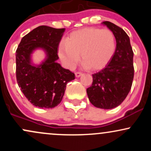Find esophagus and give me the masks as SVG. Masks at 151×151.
<instances>
[{"label": "esophagus", "instance_id": "34e87169", "mask_svg": "<svg viewBox=\"0 0 151 151\" xmlns=\"http://www.w3.org/2000/svg\"><path fill=\"white\" fill-rule=\"evenodd\" d=\"M81 75H82V73H81V72H76V73H75L76 77H81Z\"/></svg>", "mask_w": 151, "mask_h": 151}]
</instances>
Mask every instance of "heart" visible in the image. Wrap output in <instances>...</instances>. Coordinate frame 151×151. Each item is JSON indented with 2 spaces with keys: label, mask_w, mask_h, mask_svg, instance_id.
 <instances>
[{
  "label": "heart",
  "mask_w": 151,
  "mask_h": 151,
  "mask_svg": "<svg viewBox=\"0 0 151 151\" xmlns=\"http://www.w3.org/2000/svg\"><path fill=\"white\" fill-rule=\"evenodd\" d=\"M116 39L109 29L86 27L74 31L65 42L60 44L59 57L68 68L79 61L89 70L104 68L111 60L116 50Z\"/></svg>",
  "instance_id": "heart-1"
}]
</instances>
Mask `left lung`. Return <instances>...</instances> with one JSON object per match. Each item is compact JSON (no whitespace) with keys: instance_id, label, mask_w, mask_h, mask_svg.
Segmentation results:
<instances>
[{"instance_id":"left-lung-1","label":"left lung","mask_w":151,"mask_h":151,"mask_svg":"<svg viewBox=\"0 0 151 151\" xmlns=\"http://www.w3.org/2000/svg\"><path fill=\"white\" fill-rule=\"evenodd\" d=\"M102 24L114 33L116 47L105 68L92 74V84L86 93L94 106L111 109L120 105L131 90L134 76L133 52L129 37L122 28L109 21Z\"/></svg>"}]
</instances>
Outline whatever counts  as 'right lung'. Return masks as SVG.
Masks as SVG:
<instances>
[{
  "label": "right lung",
  "mask_w": 151,
  "mask_h": 151,
  "mask_svg": "<svg viewBox=\"0 0 151 151\" xmlns=\"http://www.w3.org/2000/svg\"><path fill=\"white\" fill-rule=\"evenodd\" d=\"M65 28L46 25L36 27L22 38L16 50V79L19 87L35 106L52 109L62 101L66 85L75 79L73 72L57 62L58 48ZM41 48L46 59L35 66L31 62V54Z\"/></svg>",
  "instance_id": "1"
}]
</instances>
